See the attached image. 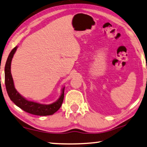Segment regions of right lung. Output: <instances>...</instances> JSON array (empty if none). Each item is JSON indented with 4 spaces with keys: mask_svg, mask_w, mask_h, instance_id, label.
<instances>
[{
    "mask_svg": "<svg viewBox=\"0 0 147 147\" xmlns=\"http://www.w3.org/2000/svg\"><path fill=\"white\" fill-rule=\"evenodd\" d=\"M17 49V47L11 50L7 59L4 74H5V85L6 91L8 92L10 100L21 109L28 113L39 115V116H47V115H53L55 112L61 107L63 102L64 96V87L62 89V93L60 98L53 103L49 105L41 104V103L30 102L24 98L18 92L14 87V84L12 76L11 74V62Z\"/></svg>",
    "mask_w": 147,
    "mask_h": 147,
    "instance_id": "obj_1",
    "label": "right lung"
}]
</instances>
